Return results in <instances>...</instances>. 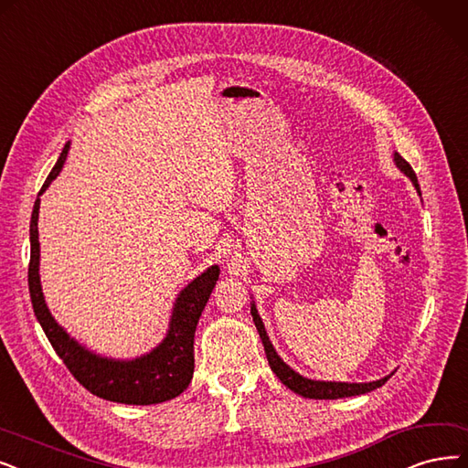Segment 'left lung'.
Instances as JSON below:
<instances>
[{"instance_id": "left-lung-1", "label": "left lung", "mask_w": 468, "mask_h": 468, "mask_svg": "<svg viewBox=\"0 0 468 468\" xmlns=\"http://www.w3.org/2000/svg\"><path fill=\"white\" fill-rule=\"evenodd\" d=\"M394 163H396L398 169L410 182H413L417 194L420 196L419 180H417L415 171L410 169V165L398 152H394ZM251 316H253V323L257 326V332L261 335V342H263V346H265V353H267V359H269V365H271L272 372L278 377L280 382H282L286 388H290L292 391H295L297 396L309 398V399H340V398L361 396V394H368V391L384 386L388 382V378L394 375V372H391V375H388L380 380H372V382H328V380H311L307 377H302L290 365H286L282 361V357H280V355L276 353V349H274V346L269 338V334L265 330L263 319H261L259 313H257L255 302H251Z\"/></svg>"}]
</instances>
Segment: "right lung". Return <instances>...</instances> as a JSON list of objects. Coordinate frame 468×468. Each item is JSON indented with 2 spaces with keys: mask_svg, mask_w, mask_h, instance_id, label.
Instances as JSON below:
<instances>
[{
  "mask_svg": "<svg viewBox=\"0 0 468 468\" xmlns=\"http://www.w3.org/2000/svg\"><path fill=\"white\" fill-rule=\"evenodd\" d=\"M70 142L48 175L42 190L34 201L30 217V265L28 290L34 314L46 332L55 353L59 355L70 375L93 396L124 405H155L169 401L188 388L194 377V334L199 316L207 305L218 280V265H211L182 288L175 299L165 338L152 349L134 359H113L88 349L55 321L48 309L40 282V239L38 213L40 196L59 176L67 161Z\"/></svg>",
  "mask_w": 468,
  "mask_h": 468,
  "instance_id": "1",
  "label": "right lung"
}]
</instances>
